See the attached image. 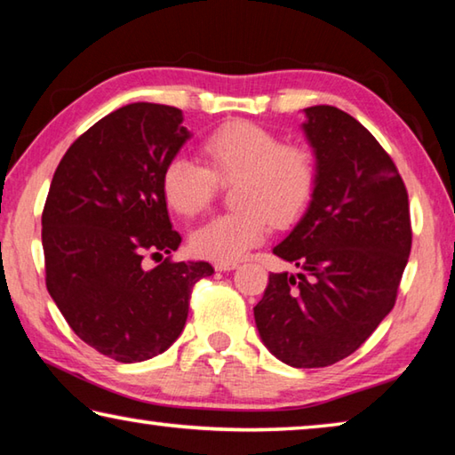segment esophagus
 I'll return each mask as SVG.
<instances>
[{"instance_id":"esophagus-1","label":"esophagus","mask_w":455,"mask_h":455,"mask_svg":"<svg viewBox=\"0 0 455 455\" xmlns=\"http://www.w3.org/2000/svg\"><path fill=\"white\" fill-rule=\"evenodd\" d=\"M236 267H238V263H235V260H228V263H225V260H219V263H214V268H217V271H222V273L235 271Z\"/></svg>"}]
</instances>
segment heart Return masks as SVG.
Listing matches in <instances>:
<instances>
[{
  "instance_id": "1",
  "label": "heart",
  "mask_w": 455,
  "mask_h": 455,
  "mask_svg": "<svg viewBox=\"0 0 455 455\" xmlns=\"http://www.w3.org/2000/svg\"><path fill=\"white\" fill-rule=\"evenodd\" d=\"M206 165L184 154L171 158L160 188L180 217H196L209 209L219 183L236 182V212L220 214L192 230L190 251L211 260H236L260 244L271 222L291 225L309 206L317 168L313 152L303 144H281V138L259 124L233 120L203 142Z\"/></svg>"
}]
</instances>
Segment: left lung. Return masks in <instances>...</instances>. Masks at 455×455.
I'll return each instance as SVG.
<instances>
[{
    "label": "left lung",
    "mask_w": 455,
    "mask_h": 455,
    "mask_svg": "<svg viewBox=\"0 0 455 455\" xmlns=\"http://www.w3.org/2000/svg\"><path fill=\"white\" fill-rule=\"evenodd\" d=\"M317 182L273 246L299 273H271L255 307L260 341L291 367H327L365 343L395 305L411 251L407 190L365 126L335 106L305 108Z\"/></svg>",
    "instance_id": "left-lung-1"
}]
</instances>
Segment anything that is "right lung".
<instances>
[{"label": "right lung", "mask_w": 455, "mask_h": 455, "mask_svg": "<svg viewBox=\"0 0 455 455\" xmlns=\"http://www.w3.org/2000/svg\"><path fill=\"white\" fill-rule=\"evenodd\" d=\"M182 110L122 106L61 158L42 214L45 284L68 325L90 347L140 363L180 337L195 283L214 268L180 260L148 268L144 255L180 246L160 179L192 132Z\"/></svg>", "instance_id": "right-lung-1"}]
</instances>
